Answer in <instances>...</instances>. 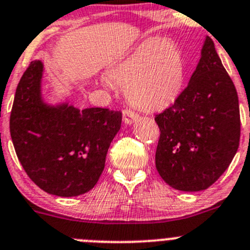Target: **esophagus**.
<instances>
[{
  "label": "esophagus",
  "mask_w": 250,
  "mask_h": 250,
  "mask_svg": "<svg viewBox=\"0 0 250 250\" xmlns=\"http://www.w3.org/2000/svg\"><path fill=\"white\" fill-rule=\"evenodd\" d=\"M139 114L136 113V112L130 111V109H125L123 111V122L125 125H133V123L138 121Z\"/></svg>",
  "instance_id": "34e87169"
}]
</instances>
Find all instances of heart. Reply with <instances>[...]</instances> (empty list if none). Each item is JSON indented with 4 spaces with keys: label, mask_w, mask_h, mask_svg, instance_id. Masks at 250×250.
<instances>
[{
    "label": "heart",
    "mask_w": 250,
    "mask_h": 250,
    "mask_svg": "<svg viewBox=\"0 0 250 250\" xmlns=\"http://www.w3.org/2000/svg\"><path fill=\"white\" fill-rule=\"evenodd\" d=\"M186 59L170 39H150L111 65L104 83L125 87L127 100L142 109H160L176 101L186 81Z\"/></svg>",
    "instance_id": "1"
}]
</instances>
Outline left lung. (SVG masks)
Instances as JSON below:
<instances>
[{
	"label": "left lung",
	"mask_w": 250,
	"mask_h": 250,
	"mask_svg": "<svg viewBox=\"0 0 250 250\" xmlns=\"http://www.w3.org/2000/svg\"><path fill=\"white\" fill-rule=\"evenodd\" d=\"M155 122L160 129L155 167L171 188L206 190L229 167L241 137L239 104L209 37L188 87Z\"/></svg>",
	"instance_id": "8db88e82"
}]
</instances>
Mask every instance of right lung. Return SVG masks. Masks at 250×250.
Returning a JSON list of instances; mask_svg holds the SVG:
<instances>
[{
    "mask_svg": "<svg viewBox=\"0 0 250 250\" xmlns=\"http://www.w3.org/2000/svg\"><path fill=\"white\" fill-rule=\"evenodd\" d=\"M44 62L29 64L17 86L9 132L18 160L36 185L50 195L74 197L90 191L104 169L121 111L80 109L43 96Z\"/></svg>",
    "mask_w": 250,
    "mask_h": 250,
    "instance_id": "right-lung-1",
    "label": "right lung"
}]
</instances>
